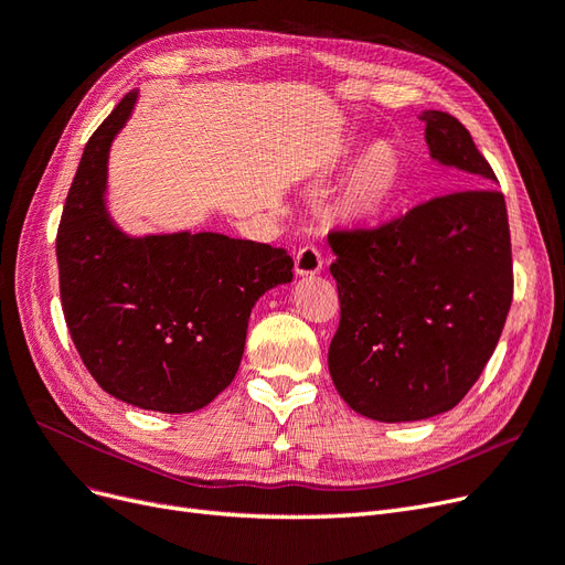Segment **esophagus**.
<instances>
[{
  "label": "esophagus",
  "instance_id": "1",
  "mask_svg": "<svg viewBox=\"0 0 565 565\" xmlns=\"http://www.w3.org/2000/svg\"><path fill=\"white\" fill-rule=\"evenodd\" d=\"M321 267H323V256H321V250L317 248V246H302L300 250H298V256H296V271L300 277H311V275H319L321 271Z\"/></svg>",
  "mask_w": 565,
  "mask_h": 565
}]
</instances>
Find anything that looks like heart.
<instances>
[{
    "instance_id": "b5f03b06",
    "label": "heart",
    "mask_w": 565,
    "mask_h": 565,
    "mask_svg": "<svg viewBox=\"0 0 565 565\" xmlns=\"http://www.w3.org/2000/svg\"><path fill=\"white\" fill-rule=\"evenodd\" d=\"M401 179V158L391 143H374L347 179L340 209L351 218L380 214L395 193Z\"/></svg>"
}]
</instances>
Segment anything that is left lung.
I'll return each instance as SVG.
<instances>
[{"label":"left lung","mask_w":565,"mask_h":565,"mask_svg":"<svg viewBox=\"0 0 565 565\" xmlns=\"http://www.w3.org/2000/svg\"><path fill=\"white\" fill-rule=\"evenodd\" d=\"M430 158L463 172V188L377 227L332 230L340 326L328 367L344 403L398 424L466 398L512 305L505 198L461 120L424 111Z\"/></svg>","instance_id":"8db88e82"}]
</instances>
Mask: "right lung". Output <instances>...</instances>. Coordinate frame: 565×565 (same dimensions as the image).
<instances>
[{
	"label": "right lung",
	"instance_id": "right-lung-1",
	"mask_svg": "<svg viewBox=\"0 0 565 565\" xmlns=\"http://www.w3.org/2000/svg\"><path fill=\"white\" fill-rule=\"evenodd\" d=\"M125 95L83 149L57 227L60 300L93 380L164 414L202 409L239 370L250 307L294 279L286 248L218 233L128 237L109 218L107 162Z\"/></svg>",
	"mask_w": 565,
	"mask_h": 565
}]
</instances>
